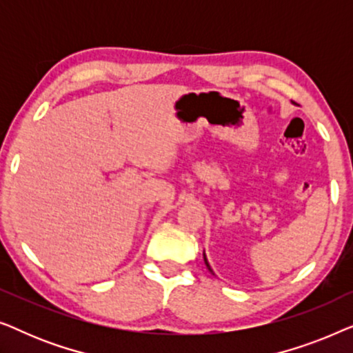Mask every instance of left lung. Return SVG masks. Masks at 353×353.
<instances>
[{
	"mask_svg": "<svg viewBox=\"0 0 353 353\" xmlns=\"http://www.w3.org/2000/svg\"><path fill=\"white\" fill-rule=\"evenodd\" d=\"M204 262H205V267H207V268H209V272H210V273H214V272H212V268H210V265H209V262H207V257H205V252H204Z\"/></svg>",
	"mask_w": 353,
	"mask_h": 353,
	"instance_id": "left-lung-1",
	"label": "left lung"
}]
</instances>
